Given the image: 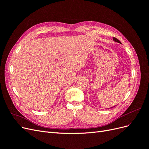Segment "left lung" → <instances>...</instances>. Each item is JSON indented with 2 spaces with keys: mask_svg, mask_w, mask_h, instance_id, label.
<instances>
[{
  "mask_svg": "<svg viewBox=\"0 0 149 149\" xmlns=\"http://www.w3.org/2000/svg\"><path fill=\"white\" fill-rule=\"evenodd\" d=\"M113 40H114L115 42H118V43H120V42L119 41V40L118 39H117V38H115V37H114V38H113Z\"/></svg>",
  "mask_w": 149,
  "mask_h": 149,
  "instance_id": "8db88e82",
  "label": "left lung"
}]
</instances>
